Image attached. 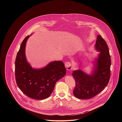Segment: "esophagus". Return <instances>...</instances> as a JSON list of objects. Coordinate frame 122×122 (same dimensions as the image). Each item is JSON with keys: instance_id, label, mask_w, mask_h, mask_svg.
<instances>
[{"instance_id": "obj_1", "label": "esophagus", "mask_w": 122, "mask_h": 122, "mask_svg": "<svg viewBox=\"0 0 122 122\" xmlns=\"http://www.w3.org/2000/svg\"><path fill=\"white\" fill-rule=\"evenodd\" d=\"M65 66L67 70H70L72 69V65L70 61H67L65 63Z\"/></svg>"}]
</instances>
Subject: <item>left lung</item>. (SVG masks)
I'll return each mask as SVG.
<instances>
[{
	"instance_id": "obj_1",
	"label": "left lung",
	"mask_w": 122,
	"mask_h": 122,
	"mask_svg": "<svg viewBox=\"0 0 122 122\" xmlns=\"http://www.w3.org/2000/svg\"><path fill=\"white\" fill-rule=\"evenodd\" d=\"M100 52L94 63L92 75L81 70L74 71L72 75L76 82L74 96L80 99L92 98L102 92L108 84L110 77L111 58L107 45L101 35H98L95 45Z\"/></svg>"
}]
</instances>
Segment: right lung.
Here are the masks:
<instances>
[{"mask_svg": "<svg viewBox=\"0 0 122 122\" xmlns=\"http://www.w3.org/2000/svg\"><path fill=\"white\" fill-rule=\"evenodd\" d=\"M27 36L21 44L15 61V76L18 86L27 96L43 100L49 97L56 83L66 73L61 61H54L41 69H33L26 60L25 51Z\"/></svg>", "mask_w": 122, "mask_h": 122, "instance_id": "right-lung-1", "label": "right lung"}]
</instances>
